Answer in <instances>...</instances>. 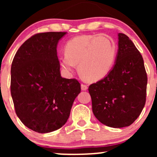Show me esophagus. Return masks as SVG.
I'll list each match as a JSON object with an SVG mask.
<instances>
[{
  "label": "esophagus",
  "instance_id": "obj_1",
  "mask_svg": "<svg viewBox=\"0 0 157 157\" xmlns=\"http://www.w3.org/2000/svg\"><path fill=\"white\" fill-rule=\"evenodd\" d=\"M88 89V86L85 84H81V90L82 91H86Z\"/></svg>",
  "mask_w": 157,
  "mask_h": 157
}]
</instances>
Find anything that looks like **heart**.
Masks as SVG:
<instances>
[{
    "label": "heart",
    "instance_id": "obj_1",
    "mask_svg": "<svg viewBox=\"0 0 157 157\" xmlns=\"http://www.w3.org/2000/svg\"><path fill=\"white\" fill-rule=\"evenodd\" d=\"M65 55L60 64L66 71H71L78 64V71L86 81L94 82L106 76L112 68L116 57L114 41L104 35H83L66 43Z\"/></svg>",
    "mask_w": 157,
    "mask_h": 157
}]
</instances>
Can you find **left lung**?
<instances>
[{
  "mask_svg": "<svg viewBox=\"0 0 157 157\" xmlns=\"http://www.w3.org/2000/svg\"><path fill=\"white\" fill-rule=\"evenodd\" d=\"M147 82L141 54L127 35L119 33L113 68L89 87L94 116L109 127L131 125L145 106Z\"/></svg>",
  "mask_w": 157,
  "mask_h": 157,
  "instance_id": "1",
  "label": "left lung"
}]
</instances>
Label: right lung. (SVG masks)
<instances>
[{
    "instance_id": "1",
    "label": "right lung",
    "mask_w": 157,
    "mask_h": 157,
    "mask_svg": "<svg viewBox=\"0 0 157 157\" xmlns=\"http://www.w3.org/2000/svg\"><path fill=\"white\" fill-rule=\"evenodd\" d=\"M66 34L33 35L16 52L11 67V94L16 114L27 128L41 134L65 125L80 93L78 81L60 75L57 47Z\"/></svg>"
}]
</instances>
